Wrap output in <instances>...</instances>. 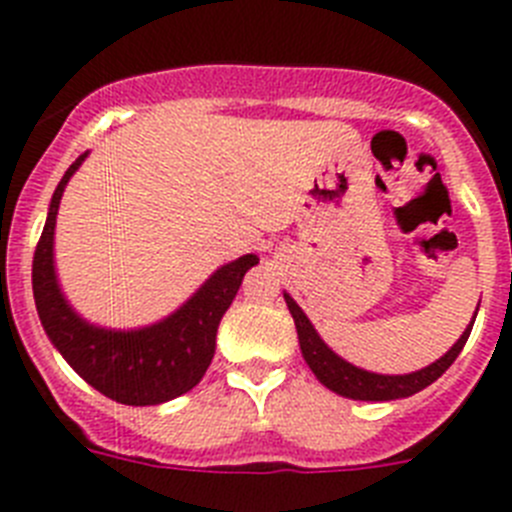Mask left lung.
Masks as SVG:
<instances>
[{
  "mask_svg": "<svg viewBox=\"0 0 512 512\" xmlns=\"http://www.w3.org/2000/svg\"><path fill=\"white\" fill-rule=\"evenodd\" d=\"M284 300H287L289 312H292V318H295L302 356H305L312 374H315V377L328 387V390L336 392V395L351 397V400H366V402L400 400V397H410L415 395V392L425 390L428 384L436 382V379L441 377L451 364H454L456 356H459L461 348H464V343H467L474 325L472 320V325L461 333L459 341H456L454 346L441 356V359L433 361V364L425 366V369H420V372L374 374V372H366V369H359V366L354 364H348V361H343L341 356L333 354V351L325 346L323 338L315 333V328H312V323L307 320L305 312L300 310V305H297L289 295H284ZM474 318H477V312H474Z\"/></svg>",
  "mask_w": 512,
  "mask_h": 512,
  "instance_id": "8db88e82",
  "label": "left lung"
}]
</instances>
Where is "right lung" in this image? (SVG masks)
Returning <instances> with one entry per match:
<instances>
[{"label": "right lung", "mask_w": 512, "mask_h": 512, "mask_svg": "<svg viewBox=\"0 0 512 512\" xmlns=\"http://www.w3.org/2000/svg\"><path fill=\"white\" fill-rule=\"evenodd\" d=\"M81 153L53 192L48 220L33 256V295L40 323L53 346L84 382L122 405H161L200 384L215 356L217 325L259 259L230 261L194 292L174 315L148 328L104 330L81 320L61 295L53 266V230L63 189L79 169Z\"/></svg>", "instance_id": "right-lung-1"}]
</instances>
